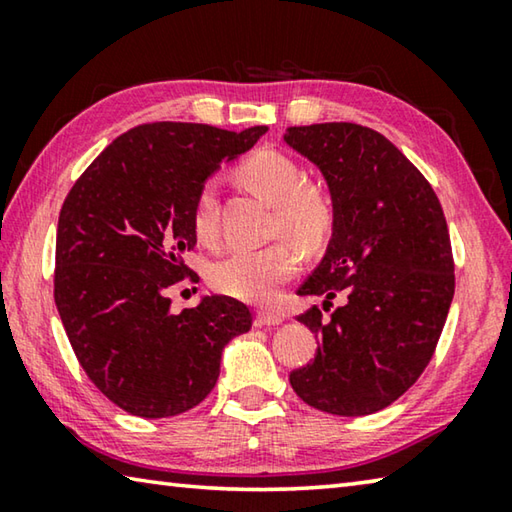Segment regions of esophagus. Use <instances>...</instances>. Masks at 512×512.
<instances>
[{
	"label": "esophagus",
	"instance_id": "34e87169",
	"mask_svg": "<svg viewBox=\"0 0 512 512\" xmlns=\"http://www.w3.org/2000/svg\"><path fill=\"white\" fill-rule=\"evenodd\" d=\"M255 323L262 325V327H275V325L282 323V316L275 314V311H257Z\"/></svg>",
	"mask_w": 512,
	"mask_h": 512
}]
</instances>
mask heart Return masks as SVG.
<instances>
[{
  "label": "heart",
  "instance_id": "heart-1",
  "mask_svg": "<svg viewBox=\"0 0 512 512\" xmlns=\"http://www.w3.org/2000/svg\"><path fill=\"white\" fill-rule=\"evenodd\" d=\"M250 192L275 205V235H287L298 246L314 250L323 246L334 228V203L323 189L305 183V173L289 155L262 151L237 169ZM194 235L203 246L216 244V185L205 183L194 203ZM300 259L287 241L239 250L212 266L210 282L223 296L244 302H268L277 289L298 273Z\"/></svg>",
  "mask_w": 512,
  "mask_h": 512
}]
</instances>
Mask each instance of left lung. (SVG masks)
Instances as JSON below:
<instances>
[{
	"instance_id": "1",
	"label": "left lung",
	"mask_w": 512,
	"mask_h": 512,
	"mask_svg": "<svg viewBox=\"0 0 512 512\" xmlns=\"http://www.w3.org/2000/svg\"><path fill=\"white\" fill-rule=\"evenodd\" d=\"M284 142L323 171L334 203L327 253L298 296L345 302L329 320H298L320 345L289 381L332 415H370L404 395L429 366L454 298V257L436 192L372 128L329 121L291 126ZM323 307V309H325Z\"/></svg>"
}]
</instances>
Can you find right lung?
Wrapping results in <instances>:
<instances>
[{"instance_id": "right-lung-1", "label": "right lung", "mask_w": 512, "mask_h": 512, "mask_svg": "<svg viewBox=\"0 0 512 512\" xmlns=\"http://www.w3.org/2000/svg\"><path fill=\"white\" fill-rule=\"evenodd\" d=\"M268 131L155 121L119 135L63 203L54 300L76 359L119 409L169 418L201 404L219 379L221 352L253 325L235 298L205 296L171 314L169 289L192 277L198 189L223 160Z\"/></svg>"}]
</instances>
